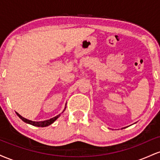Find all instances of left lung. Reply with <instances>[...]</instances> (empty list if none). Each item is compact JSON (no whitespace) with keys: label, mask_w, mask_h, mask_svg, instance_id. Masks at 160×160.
Listing matches in <instances>:
<instances>
[{"label":"left lung","mask_w":160,"mask_h":160,"mask_svg":"<svg viewBox=\"0 0 160 160\" xmlns=\"http://www.w3.org/2000/svg\"><path fill=\"white\" fill-rule=\"evenodd\" d=\"M126 128V127H124V128Z\"/></svg>","instance_id":"8db88e82"}]
</instances>
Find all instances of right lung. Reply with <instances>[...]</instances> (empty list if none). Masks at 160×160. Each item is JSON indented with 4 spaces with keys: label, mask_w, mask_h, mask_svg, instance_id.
Segmentation results:
<instances>
[{
    "label": "right lung",
    "mask_w": 160,
    "mask_h": 160,
    "mask_svg": "<svg viewBox=\"0 0 160 160\" xmlns=\"http://www.w3.org/2000/svg\"><path fill=\"white\" fill-rule=\"evenodd\" d=\"M65 109H66V104H65V109H64V111L62 112V113L65 111ZM16 114H17L18 117H19V118L23 121V122H26V123H28V124L32 125V126H38V127H46V126H49V125H51L52 123H53V122H54L55 121H56L57 119H58V117H59L60 116H61V113H60V114L57 115L56 117H52V118L49 119V120H44V121H38V122H37V121H32V120H28V119L25 118V117H22V116L20 115V114H19V113H18L17 112H16Z\"/></svg>",
    "instance_id": "add662e5"
}]
</instances>
